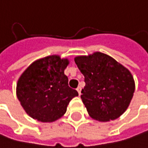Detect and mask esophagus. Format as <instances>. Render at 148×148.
Segmentation results:
<instances>
[{
  "instance_id": "34e87169",
  "label": "esophagus",
  "mask_w": 148,
  "mask_h": 148,
  "mask_svg": "<svg viewBox=\"0 0 148 148\" xmlns=\"http://www.w3.org/2000/svg\"><path fill=\"white\" fill-rule=\"evenodd\" d=\"M76 90H77V91H78V93H79V95H81V87H80V86H79Z\"/></svg>"
}]
</instances>
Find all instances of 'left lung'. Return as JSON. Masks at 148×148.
<instances>
[{
  "instance_id": "1",
  "label": "left lung",
  "mask_w": 148,
  "mask_h": 148,
  "mask_svg": "<svg viewBox=\"0 0 148 148\" xmlns=\"http://www.w3.org/2000/svg\"><path fill=\"white\" fill-rule=\"evenodd\" d=\"M74 62L84 76L85 86L80 97L89 115L100 121H112L121 116L135 91L130 71L100 52L76 57Z\"/></svg>"
}]
</instances>
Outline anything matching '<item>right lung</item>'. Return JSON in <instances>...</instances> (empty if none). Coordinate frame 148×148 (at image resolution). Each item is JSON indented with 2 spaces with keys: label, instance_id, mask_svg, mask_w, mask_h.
I'll list each match as a JSON object with an SVG mask.
<instances>
[{
  "label": "right lung",
  "instance_id": "right-lung-1",
  "mask_svg": "<svg viewBox=\"0 0 148 148\" xmlns=\"http://www.w3.org/2000/svg\"><path fill=\"white\" fill-rule=\"evenodd\" d=\"M68 59L48 56L32 63L21 75L16 95L25 111L35 120L52 122L65 114L70 100L79 94L69 86L64 69Z\"/></svg>",
  "mask_w": 148,
  "mask_h": 148
}]
</instances>
